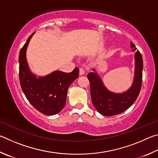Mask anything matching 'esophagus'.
I'll list each match as a JSON object with an SVG mask.
<instances>
[{"label": "esophagus", "mask_w": 158, "mask_h": 158, "mask_svg": "<svg viewBox=\"0 0 158 158\" xmlns=\"http://www.w3.org/2000/svg\"><path fill=\"white\" fill-rule=\"evenodd\" d=\"M85 73V70L82 68H80L79 69V74L80 76H83V75Z\"/></svg>", "instance_id": "34e87169"}]
</instances>
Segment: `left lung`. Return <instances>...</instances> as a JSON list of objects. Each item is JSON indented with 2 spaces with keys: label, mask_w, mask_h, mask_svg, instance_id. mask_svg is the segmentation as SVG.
<instances>
[{
  "label": "left lung",
  "mask_w": 158,
  "mask_h": 158,
  "mask_svg": "<svg viewBox=\"0 0 158 158\" xmlns=\"http://www.w3.org/2000/svg\"><path fill=\"white\" fill-rule=\"evenodd\" d=\"M132 52L135 54L134 78L131 86L123 92L117 93L109 90L95 69L88 73L90 82L92 101L96 110L104 116L110 117L120 114L131 107L139 95L142 82L143 59L135 44L131 42Z\"/></svg>",
  "instance_id": "obj_1"
}]
</instances>
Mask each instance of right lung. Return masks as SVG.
<instances>
[{"mask_svg": "<svg viewBox=\"0 0 158 158\" xmlns=\"http://www.w3.org/2000/svg\"><path fill=\"white\" fill-rule=\"evenodd\" d=\"M33 32L27 39L19 57V79L21 89L32 106L46 115H55L65 106L67 91L78 77L79 69L71 73L54 71L46 76H37L30 69L26 51Z\"/></svg>", "mask_w": 158, "mask_h": 158, "instance_id": "1", "label": "right lung"}]
</instances>
